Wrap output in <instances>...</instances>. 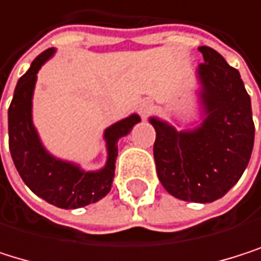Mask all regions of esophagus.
<instances>
[{
  "label": "esophagus",
  "mask_w": 261,
  "mask_h": 261,
  "mask_svg": "<svg viewBox=\"0 0 261 261\" xmlns=\"http://www.w3.org/2000/svg\"><path fill=\"white\" fill-rule=\"evenodd\" d=\"M152 102L149 101V99H141L140 102H138V106H137V110H138V113L143 116V118H146V116L152 112Z\"/></svg>",
  "instance_id": "esophagus-1"
}]
</instances>
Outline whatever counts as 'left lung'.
Returning <instances> with one entry per match:
<instances>
[{"mask_svg": "<svg viewBox=\"0 0 261 261\" xmlns=\"http://www.w3.org/2000/svg\"><path fill=\"white\" fill-rule=\"evenodd\" d=\"M198 67L204 120L193 130H176L151 118L154 160L163 188L188 202H213L240 180L249 163L255 127L251 98L238 70L208 46Z\"/></svg>", "mask_w": 261, "mask_h": 261, "instance_id": "1", "label": "left lung"}]
</instances>
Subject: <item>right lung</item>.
Here are the masks:
<instances>
[{
    "label": "right lung",
    "mask_w": 261,
    "mask_h": 261,
    "mask_svg": "<svg viewBox=\"0 0 261 261\" xmlns=\"http://www.w3.org/2000/svg\"><path fill=\"white\" fill-rule=\"evenodd\" d=\"M53 54L54 49L49 48L37 56L15 87L9 107V149L18 174L37 196L60 208H79L98 202L110 191L118 155L116 143L130 132L140 116L134 113L106 129L107 163L99 171H82L74 163L53 157L43 148L32 124V95L37 73Z\"/></svg>",
    "instance_id": "add662e5"
}]
</instances>
